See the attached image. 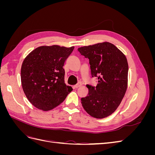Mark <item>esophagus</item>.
<instances>
[{
	"label": "esophagus",
	"instance_id": "obj_1",
	"mask_svg": "<svg viewBox=\"0 0 155 155\" xmlns=\"http://www.w3.org/2000/svg\"><path fill=\"white\" fill-rule=\"evenodd\" d=\"M81 85H82V83H78V84H76V85H74V87L76 88H78L79 87H80Z\"/></svg>",
	"mask_w": 155,
	"mask_h": 155
}]
</instances>
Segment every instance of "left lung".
<instances>
[{
  "label": "left lung",
  "instance_id": "8db88e82",
  "mask_svg": "<svg viewBox=\"0 0 155 155\" xmlns=\"http://www.w3.org/2000/svg\"><path fill=\"white\" fill-rule=\"evenodd\" d=\"M78 51L89 59L92 76L98 82L96 87L87 85L88 93L81 98L82 106L94 118H106L117 109L127 88V60L109 42L82 46Z\"/></svg>",
  "mask_w": 155,
  "mask_h": 155
}]
</instances>
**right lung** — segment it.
Masks as SVG:
<instances>
[{"label": "right lung", "mask_w": 155, "mask_h": 155, "mask_svg": "<svg viewBox=\"0 0 155 155\" xmlns=\"http://www.w3.org/2000/svg\"><path fill=\"white\" fill-rule=\"evenodd\" d=\"M74 46H41L28 55L21 66L23 91L31 104L47 111L65 100L72 88L64 83L65 61Z\"/></svg>", "instance_id": "obj_1"}]
</instances>
